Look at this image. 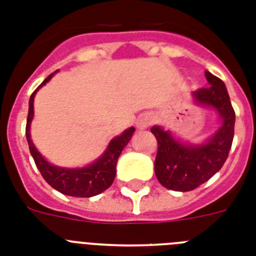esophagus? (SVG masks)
Masks as SVG:
<instances>
[{"instance_id":"esophagus-1","label":"esophagus","mask_w":256,"mask_h":256,"mask_svg":"<svg viewBox=\"0 0 256 256\" xmlns=\"http://www.w3.org/2000/svg\"><path fill=\"white\" fill-rule=\"evenodd\" d=\"M151 124V118L148 116H142V117L138 118V121H136V128H140V130H144L147 128Z\"/></svg>"}]
</instances>
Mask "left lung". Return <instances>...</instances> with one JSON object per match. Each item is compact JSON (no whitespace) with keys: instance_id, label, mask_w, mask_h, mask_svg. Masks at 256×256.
Wrapping results in <instances>:
<instances>
[{"instance_id":"obj_1","label":"left lung","mask_w":256,"mask_h":256,"mask_svg":"<svg viewBox=\"0 0 256 256\" xmlns=\"http://www.w3.org/2000/svg\"><path fill=\"white\" fill-rule=\"evenodd\" d=\"M209 88L193 92V102L217 112V132L198 144L182 142L170 130L152 126L151 132L158 140L155 175L162 186L178 192H188L208 182L217 174L229 156L234 138L236 113L229 93L221 78L205 72Z\"/></svg>"}]
</instances>
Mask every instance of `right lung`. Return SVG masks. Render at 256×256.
I'll return each mask as SVG.
<instances>
[{
  "label": "right lung",
  "instance_id": "add662e5",
  "mask_svg": "<svg viewBox=\"0 0 256 256\" xmlns=\"http://www.w3.org/2000/svg\"><path fill=\"white\" fill-rule=\"evenodd\" d=\"M51 74L46 78L38 88L35 89L34 93L31 94L30 101H28V116H27L26 124V138L28 143L30 152L34 158V162L38 167L39 172L42 174L43 178L48 182L54 189L59 190L63 194L72 197H92L97 196L105 189L109 188L114 182L116 178V166H117L118 158L121 155L122 150L130 142L132 136V132H135L134 128H126L121 135L114 136L108 144L106 150L98 159H96L85 167L78 168H66L58 167L50 163L44 156H42L35 144L32 143L30 134L31 121L34 118V98L39 88L46 85L51 80L54 74Z\"/></svg>",
  "mask_w": 256,
  "mask_h": 256
}]
</instances>
